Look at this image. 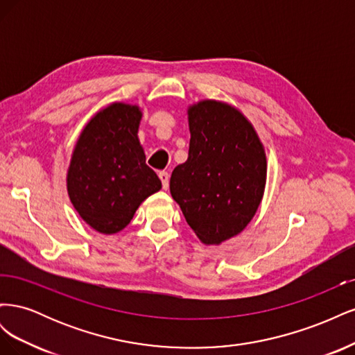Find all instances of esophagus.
I'll return each instance as SVG.
<instances>
[{
  "label": "esophagus",
  "instance_id": "esophagus-1",
  "mask_svg": "<svg viewBox=\"0 0 355 355\" xmlns=\"http://www.w3.org/2000/svg\"><path fill=\"white\" fill-rule=\"evenodd\" d=\"M158 176H159L161 184H163V188H164V189H167V188H168V178H170L167 171H159Z\"/></svg>",
  "mask_w": 355,
  "mask_h": 355
}]
</instances>
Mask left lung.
<instances>
[{
    "instance_id": "1",
    "label": "left lung",
    "mask_w": 355,
    "mask_h": 355,
    "mask_svg": "<svg viewBox=\"0 0 355 355\" xmlns=\"http://www.w3.org/2000/svg\"><path fill=\"white\" fill-rule=\"evenodd\" d=\"M189 153L170 178V194L206 245L239 235L261 206L266 154L253 124L235 106L202 99L188 106Z\"/></svg>"
}]
</instances>
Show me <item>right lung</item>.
<instances>
[{
	"label": "right lung",
	"mask_w": 355,
	"mask_h": 355,
	"mask_svg": "<svg viewBox=\"0 0 355 355\" xmlns=\"http://www.w3.org/2000/svg\"><path fill=\"white\" fill-rule=\"evenodd\" d=\"M142 115L139 105L112 102L90 118L73 146L69 200L80 218L105 235L124 230L139 206L161 189L137 136Z\"/></svg>",
	"instance_id": "right-lung-1"
}]
</instances>
